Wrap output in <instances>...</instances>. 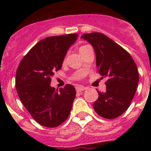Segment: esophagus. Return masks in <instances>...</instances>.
I'll return each instance as SVG.
<instances>
[{"label":"esophagus","mask_w":151,"mask_h":151,"mask_svg":"<svg viewBox=\"0 0 151 151\" xmlns=\"http://www.w3.org/2000/svg\"><path fill=\"white\" fill-rule=\"evenodd\" d=\"M86 89V88L84 87V86H77L76 87V91L78 92H81L82 91Z\"/></svg>","instance_id":"obj_1"}]
</instances>
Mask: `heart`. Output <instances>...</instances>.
Here are the masks:
<instances>
[{"label":"heart","mask_w":151,"mask_h":151,"mask_svg":"<svg viewBox=\"0 0 151 151\" xmlns=\"http://www.w3.org/2000/svg\"><path fill=\"white\" fill-rule=\"evenodd\" d=\"M86 46H88V45H83V46H81V47H80V48H79V52H80V51H81L83 49V48H85V47H86ZM66 56H65L64 57V59H63V62H65L66 61Z\"/></svg>","instance_id":"1"}]
</instances>
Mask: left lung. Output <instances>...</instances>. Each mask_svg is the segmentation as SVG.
Instances as JSON below:
<instances>
[{
	"instance_id": "8db88e82",
	"label": "left lung",
	"mask_w": 151,
	"mask_h": 151,
	"mask_svg": "<svg viewBox=\"0 0 151 151\" xmlns=\"http://www.w3.org/2000/svg\"><path fill=\"white\" fill-rule=\"evenodd\" d=\"M81 38L88 41L95 49L98 72L107 78L106 90L98 92L95 111L106 119H114L124 113L133 99L138 86L137 66L129 52L105 34L93 32Z\"/></svg>"
}]
</instances>
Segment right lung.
<instances>
[{"instance_id":"1","label":"right lung","mask_w":151,"mask_h":151,"mask_svg":"<svg viewBox=\"0 0 151 151\" xmlns=\"http://www.w3.org/2000/svg\"><path fill=\"white\" fill-rule=\"evenodd\" d=\"M78 36V34H65L41 40L27 52L18 66L15 77L18 96L32 117L41 125L59 126L70 114L76 96L74 87L67 84L57 91L50 84Z\"/></svg>"}]
</instances>
